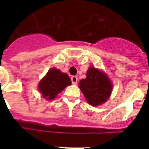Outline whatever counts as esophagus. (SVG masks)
Here are the masks:
<instances>
[{
	"label": "esophagus",
	"mask_w": 149,
	"mask_h": 149,
	"mask_svg": "<svg viewBox=\"0 0 149 149\" xmlns=\"http://www.w3.org/2000/svg\"><path fill=\"white\" fill-rule=\"evenodd\" d=\"M71 81L72 83V84H77V83L78 81L77 77L76 76H72L71 77Z\"/></svg>",
	"instance_id": "esophagus-1"
}]
</instances>
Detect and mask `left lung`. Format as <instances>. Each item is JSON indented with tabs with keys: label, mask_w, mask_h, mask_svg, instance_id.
<instances>
[{
	"label": "left lung",
	"mask_w": 149,
	"mask_h": 149,
	"mask_svg": "<svg viewBox=\"0 0 149 149\" xmlns=\"http://www.w3.org/2000/svg\"><path fill=\"white\" fill-rule=\"evenodd\" d=\"M79 87L88 103L98 106L106 102L112 90V84L104 72L91 66L86 72V78L82 79Z\"/></svg>",
	"instance_id": "8db88e82"
}]
</instances>
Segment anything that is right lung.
Listing matches in <instances>:
<instances>
[{
	"instance_id": "right-lung-1",
	"label": "right lung",
	"mask_w": 149,
	"mask_h": 149,
	"mask_svg": "<svg viewBox=\"0 0 149 149\" xmlns=\"http://www.w3.org/2000/svg\"><path fill=\"white\" fill-rule=\"evenodd\" d=\"M71 84V80L68 75L52 68L40 81L38 88L45 99L53 100L59 93Z\"/></svg>"
}]
</instances>
